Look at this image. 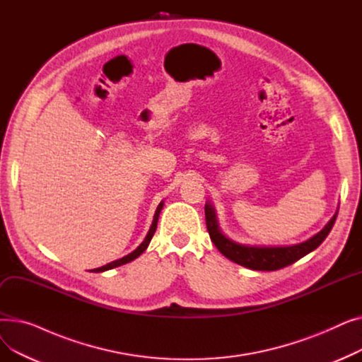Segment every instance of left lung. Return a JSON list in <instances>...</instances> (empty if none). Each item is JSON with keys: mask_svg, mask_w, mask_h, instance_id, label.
Here are the masks:
<instances>
[{"mask_svg": "<svg viewBox=\"0 0 362 362\" xmlns=\"http://www.w3.org/2000/svg\"><path fill=\"white\" fill-rule=\"evenodd\" d=\"M336 217L337 213L325 226V229L302 243L292 246H250L236 243L229 238H226L218 229L213 205H205L206 230L210 233V238L216 245V248L230 261L243 265L246 269L258 272H274L283 267H288V265L293 264L295 261L300 259L302 257H305L307 254L318 248L320 243L330 233Z\"/></svg>", "mask_w": 362, "mask_h": 362, "instance_id": "1", "label": "left lung"}]
</instances>
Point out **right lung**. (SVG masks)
<instances>
[{"label":"right lung","instance_id":"1","mask_svg":"<svg viewBox=\"0 0 362 362\" xmlns=\"http://www.w3.org/2000/svg\"><path fill=\"white\" fill-rule=\"evenodd\" d=\"M161 208H163V202H160V205L157 206V211H156V214H154V221H152V224H151V229H149V232H148L145 240L138 246V248H136L135 251L130 252L129 255H126V257H123V258H120V259H116V261H112V262L104 265V267L93 269V270H90V272H92V273H101V272H105V270H111V269H114V267H119V265H123V264H126V262H130V261H133L135 258H138V257L148 248V245H149L152 236H154V233H156L157 221H158V217H160Z\"/></svg>","mask_w":362,"mask_h":362}]
</instances>
